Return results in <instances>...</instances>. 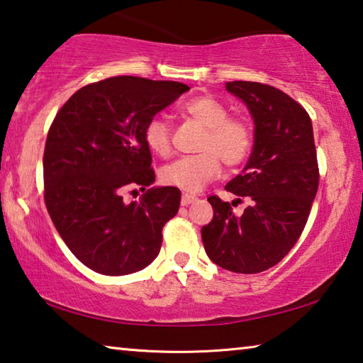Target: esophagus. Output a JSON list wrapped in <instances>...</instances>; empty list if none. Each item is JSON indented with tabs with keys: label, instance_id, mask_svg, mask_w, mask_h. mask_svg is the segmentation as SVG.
<instances>
[{
	"label": "esophagus",
	"instance_id": "obj_1",
	"mask_svg": "<svg viewBox=\"0 0 363 363\" xmlns=\"http://www.w3.org/2000/svg\"><path fill=\"white\" fill-rule=\"evenodd\" d=\"M194 201H196V196L192 195V194H182V199H181V205L182 206H187L190 203H194Z\"/></svg>",
	"mask_w": 363,
	"mask_h": 363
}]
</instances>
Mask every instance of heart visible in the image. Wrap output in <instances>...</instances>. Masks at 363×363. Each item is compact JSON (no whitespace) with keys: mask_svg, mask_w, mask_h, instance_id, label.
Masks as SVG:
<instances>
[{"mask_svg":"<svg viewBox=\"0 0 363 363\" xmlns=\"http://www.w3.org/2000/svg\"><path fill=\"white\" fill-rule=\"evenodd\" d=\"M182 112L205 126L195 155L177 158L160 171L167 186L186 192H199L208 182L216 179L223 168L238 167L253 149V130L240 116H229V110L213 96H196L182 106ZM144 140L149 150L158 157L171 153V126L162 116H152L145 123Z\"/></svg>","mask_w":363,"mask_h":363,"instance_id":"1","label":"heart"}]
</instances>
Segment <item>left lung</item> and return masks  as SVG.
<instances>
[{
  "mask_svg": "<svg viewBox=\"0 0 363 363\" xmlns=\"http://www.w3.org/2000/svg\"><path fill=\"white\" fill-rule=\"evenodd\" d=\"M225 89L240 97L255 118L247 167L225 186L248 206L237 216L235 201L211 195L214 214L201 227V240L219 267L259 274L290 253L309 219L320 179L314 133L306 108L274 86L229 82Z\"/></svg>",
  "mask_w": 363,
  "mask_h": 363,
  "instance_id": "8db88e82",
  "label": "left lung"
}]
</instances>
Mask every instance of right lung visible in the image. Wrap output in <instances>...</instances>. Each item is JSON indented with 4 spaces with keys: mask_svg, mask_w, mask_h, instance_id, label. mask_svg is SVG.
I'll use <instances>...</instances> for the list:
<instances>
[{
    "mask_svg": "<svg viewBox=\"0 0 363 363\" xmlns=\"http://www.w3.org/2000/svg\"><path fill=\"white\" fill-rule=\"evenodd\" d=\"M190 88L177 82L112 77L78 89L48 131L43 176L49 216L67 247L104 275L138 272L155 259L176 216V187L155 181L145 123ZM136 186L146 194L128 204Z\"/></svg>",
    "mask_w": 363,
    "mask_h": 363,
    "instance_id": "obj_1",
    "label": "right lung"
}]
</instances>
